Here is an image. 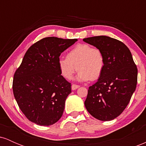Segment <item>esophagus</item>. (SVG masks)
Returning a JSON list of instances; mask_svg holds the SVG:
<instances>
[{
    "instance_id": "1",
    "label": "esophagus",
    "mask_w": 146,
    "mask_h": 146,
    "mask_svg": "<svg viewBox=\"0 0 146 146\" xmlns=\"http://www.w3.org/2000/svg\"><path fill=\"white\" fill-rule=\"evenodd\" d=\"M79 87H80V86H79V85H76V84H73L71 86V89L73 90H76L77 88H78Z\"/></svg>"
}]
</instances>
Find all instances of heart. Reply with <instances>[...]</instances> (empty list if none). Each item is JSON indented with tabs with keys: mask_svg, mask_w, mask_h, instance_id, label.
<instances>
[{
	"mask_svg": "<svg viewBox=\"0 0 146 146\" xmlns=\"http://www.w3.org/2000/svg\"><path fill=\"white\" fill-rule=\"evenodd\" d=\"M105 58L101 50L90 45L80 44L67 53L66 58L58 60V68L62 75L71 80L78 70L76 80L79 82L95 80L101 76L105 67Z\"/></svg>",
	"mask_w": 146,
	"mask_h": 146,
	"instance_id": "obj_1",
	"label": "heart"
}]
</instances>
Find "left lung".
<instances>
[{
    "mask_svg": "<svg viewBox=\"0 0 146 146\" xmlns=\"http://www.w3.org/2000/svg\"><path fill=\"white\" fill-rule=\"evenodd\" d=\"M83 41L101 50L105 67L98 82L88 88L86 110L100 121H110L124 110L137 83V68L131 52L121 41L106 36Z\"/></svg>",
    "mask_w": 146,
    "mask_h": 146,
    "instance_id": "1",
    "label": "left lung"
}]
</instances>
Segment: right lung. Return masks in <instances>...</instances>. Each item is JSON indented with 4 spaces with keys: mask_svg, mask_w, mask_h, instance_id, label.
<instances>
[{
    "mask_svg": "<svg viewBox=\"0 0 146 146\" xmlns=\"http://www.w3.org/2000/svg\"><path fill=\"white\" fill-rule=\"evenodd\" d=\"M78 39L47 37L25 53L13 80V92L20 109L30 121L51 125L62 115L71 84L61 75L60 56Z\"/></svg>",
    "mask_w": 146,
    "mask_h": 146,
    "instance_id": "right-lung-1",
    "label": "right lung"
}]
</instances>
